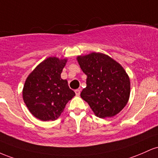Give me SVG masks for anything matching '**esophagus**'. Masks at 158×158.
<instances>
[{
	"label": "esophagus",
	"instance_id": "1",
	"mask_svg": "<svg viewBox=\"0 0 158 158\" xmlns=\"http://www.w3.org/2000/svg\"><path fill=\"white\" fill-rule=\"evenodd\" d=\"M75 94L77 96H79L80 94H81V89H77L75 90Z\"/></svg>",
	"mask_w": 158,
	"mask_h": 158
}]
</instances>
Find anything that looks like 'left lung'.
<instances>
[{
    "label": "left lung",
    "instance_id": "1",
    "mask_svg": "<svg viewBox=\"0 0 158 158\" xmlns=\"http://www.w3.org/2000/svg\"><path fill=\"white\" fill-rule=\"evenodd\" d=\"M86 78L81 97L95 116L113 117L125 107L130 97V79L123 67L110 56L91 53L77 57Z\"/></svg>",
    "mask_w": 158,
    "mask_h": 158
}]
</instances>
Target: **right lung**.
Wrapping results in <instances>:
<instances>
[{
    "mask_svg": "<svg viewBox=\"0 0 158 158\" xmlns=\"http://www.w3.org/2000/svg\"><path fill=\"white\" fill-rule=\"evenodd\" d=\"M66 59L48 57L29 74L24 83L22 95L28 110L42 121L59 118L68 103L75 95L61 78Z\"/></svg>",
    "mask_w": 158,
    "mask_h": 158,
    "instance_id": "right-lung-1",
    "label": "right lung"
}]
</instances>
